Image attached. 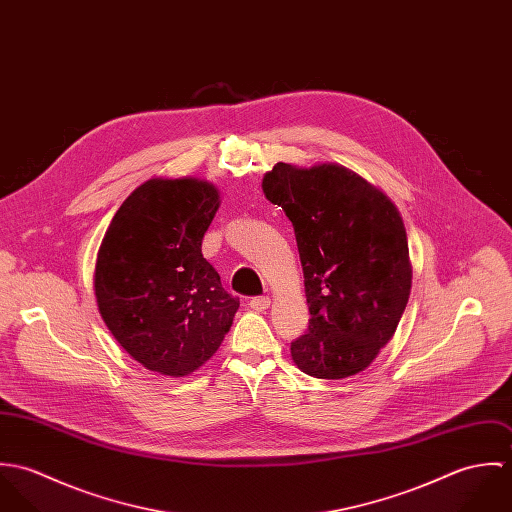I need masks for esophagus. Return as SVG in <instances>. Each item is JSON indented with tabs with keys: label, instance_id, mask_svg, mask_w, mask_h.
Masks as SVG:
<instances>
[{
	"label": "esophagus",
	"instance_id": "obj_1",
	"mask_svg": "<svg viewBox=\"0 0 512 512\" xmlns=\"http://www.w3.org/2000/svg\"><path fill=\"white\" fill-rule=\"evenodd\" d=\"M248 307L254 309V311H264L270 307V297L268 295H260V297H252L248 301Z\"/></svg>",
	"mask_w": 512,
	"mask_h": 512
}]
</instances>
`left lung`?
Here are the masks:
<instances>
[{
	"label": "left lung",
	"mask_w": 512,
	"mask_h": 512,
	"mask_svg": "<svg viewBox=\"0 0 512 512\" xmlns=\"http://www.w3.org/2000/svg\"><path fill=\"white\" fill-rule=\"evenodd\" d=\"M262 189L292 220L303 268L311 319L292 343L293 363L327 380L365 370L392 339L412 288L398 209L337 163H276Z\"/></svg>",
	"instance_id": "8db88e82"
}]
</instances>
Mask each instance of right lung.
<instances>
[{
    "mask_svg": "<svg viewBox=\"0 0 512 512\" xmlns=\"http://www.w3.org/2000/svg\"><path fill=\"white\" fill-rule=\"evenodd\" d=\"M219 189L195 177H153L110 222L96 258L98 311L147 370L187 376L205 365L240 305L203 258Z\"/></svg>",
    "mask_w": 512,
    "mask_h": 512,
    "instance_id": "right-lung-1",
    "label": "right lung"
}]
</instances>
